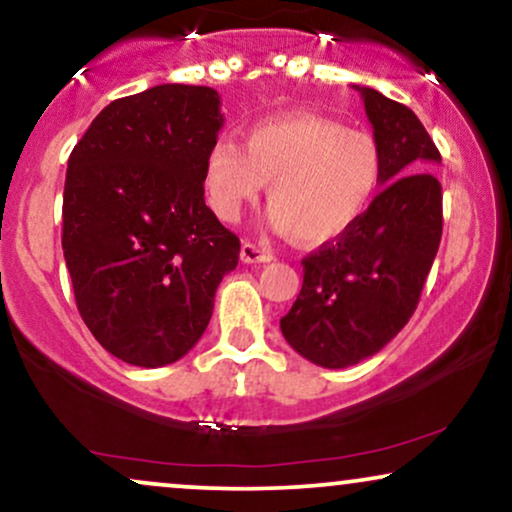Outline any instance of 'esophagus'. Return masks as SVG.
I'll return each instance as SVG.
<instances>
[{
    "mask_svg": "<svg viewBox=\"0 0 512 512\" xmlns=\"http://www.w3.org/2000/svg\"><path fill=\"white\" fill-rule=\"evenodd\" d=\"M240 260L245 264H264V262H272V252L257 248L255 243H248V240H245L243 248H240Z\"/></svg>",
    "mask_w": 512,
    "mask_h": 512,
    "instance_id": "34e87169",
    "label": "esophagus"
}]
</instances>
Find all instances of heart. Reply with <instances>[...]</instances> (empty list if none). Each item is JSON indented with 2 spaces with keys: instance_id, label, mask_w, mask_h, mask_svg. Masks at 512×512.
I'll return each mask as SVG.
<instances>
[{
  "instance_id": "heart-1",
  "label": "heart",
  "mask_w": 512,
  "mask_h": 512,
  "mask_svg": "<svg viewBox=\"0 0 512 512\" xmlns=\"http://www.w3.org/2000/svg\"><path fill=\"white\" fill-rule=\"evenodd\" d=\"M384 159L377 140L317 114H286L231 140L209 145L202 166L207 200L219 219L236 221L267 183L269 224L295 243L343 236L372 205Z\"/></svg>"
}]
</instances>
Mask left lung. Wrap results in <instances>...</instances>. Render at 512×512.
Returning <instances> with one entry per match:
<instances>
[{
    "label": "left lung",
    "mask_w": 512,
    "mask_h": 512,
    "mask_svg": "<svg viewBox=\"0 0 512 512\" xmlns=\"http://www.w3.org/2000/svg\"><path fill=\"white\" fill-rule=\"evenodd\" d=\"M353 88L384 159V188L353 229L305 257L303 288L281 319L288 346L326 369L367 360L408 324L443 231L434 140L405 104Z\"/></svg>",
    "instance_id": "obj_1"
}]
</instances>
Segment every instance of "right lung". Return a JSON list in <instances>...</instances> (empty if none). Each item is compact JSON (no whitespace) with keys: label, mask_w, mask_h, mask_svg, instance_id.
Masks as SVG:
<instances>
[{"label":"right lung","mask_w":512,"mask_h":512,"mask_svg":"<svg viewBox=\"0 0 512 512\" xmlns=\"http://www.w3.org/2000/svg\"><path fill=\"white\" fill-rule=\"evenodd\" d=\"M219 92L164 83L102 109L73 147L61 248L100 346L135 367L181 360L205 334L240 240L205 205Z\"/></svg>","instance_id":"1"}]
</instances>
